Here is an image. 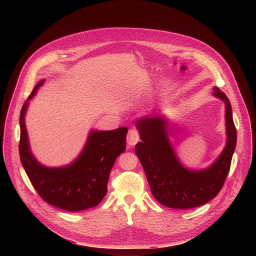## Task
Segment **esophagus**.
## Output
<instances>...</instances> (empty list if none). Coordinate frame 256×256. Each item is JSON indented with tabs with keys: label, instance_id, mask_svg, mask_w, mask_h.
Segmentation results:
<instances>
[{
	"label": "esophagus",
	"instance_id": "esophagus-1",
	"mask_svg": "<svg viewBox=\"0 0 256 256\" xmlns=\"http://www.w3.org/2000/svg\"><path fill=\"white\" fill-rule=\"evenodd\" d=\"M126 140H128V144L130 146L136 144L140 140V134H138V132L136 130H134V128H130L128 130V136H126Z\"/></svg>",
	"mask_w": 256,
	"mask_h": 256
}]
</instances>
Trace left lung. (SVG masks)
Segmentation results:
<instances>
[{"label": "left lung", "mask_w": 256, "mask_h": 256, "mask_svg": "<svg viewBox=\"0 0 256 256\" xmlns=\"http://www.w3.org/2000/svg\"><path fill=\"white\" fill-rule=\"evenodd\" d=\"M214 96L226 104L227 142L222 154L208 168L190 170L177 159L162 116H144L136 120L142 142L136 154L142 163L154 198L163 206L184 210L202 206L222 190L230 170L237 142L231 103L224 92L214 88Z\"/></svg>", "instance_id": "left-lung-1"}]
</instances>
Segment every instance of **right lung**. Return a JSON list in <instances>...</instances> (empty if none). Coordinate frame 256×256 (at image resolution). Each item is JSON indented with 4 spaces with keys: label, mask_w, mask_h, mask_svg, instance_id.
<instances>
[{
    "label": "right lung",
    "mask_w": 256,
    "mask_h": 256,
    "mask_svg": "<svg viewBox=\"0 0 256 256\" xmlns=\"http://www.w3.org/2000/svg\"><path fill=\"white\" fill-rule=\"evenodd\" d=\"M44 80L36 85L20 112L19 154L35 190L48 204L68 212L96 206L107 192L109 173L116 158L126 151L128 128L90 132L80 156L68 166L50 168L32 155L25 126V112L30 100Z\"/></svg>",
    "instance_id": "right-lung-1"
}]
</instances>
